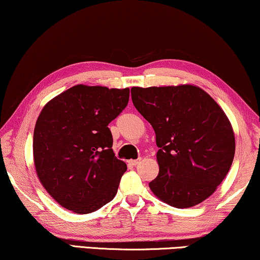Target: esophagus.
<instances>
[{
  "mask_svg": "<svg viewBox=\"0 0 260 260\" xmlns=\"http://www.w3.org/2000/svg\"><path fill=\"white\" fill-rule=\"evenodd\" d=\"M141 162V158H137V160H129L128 161V165L131 166H137Z\"/></svg>",
  "mask_w": 260,
  "mask_h": 260,
  "instance_id": "esophagus-1",
  "label": "esophagus"
}]
</instances>
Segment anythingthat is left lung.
Segmentation results:
<instances>
[{
    "label": "left lung",
    "mask_w": 260,
    "mask_h": 260,
    "mask_svg": "<svg viewBox=\"0 0 260 260\" xmlns=\"http://www.w3.org/2000/svg\"><path fill=\"white\" fill-rule=\"evenodd\" d=\"M132 102L156 135L158 175L149 183L162 202L184 209L210 197L234 161L226 114L195 85L132 87Z\"/></svg>",
    "instance_id": "8db88e82"
}]
</instances>
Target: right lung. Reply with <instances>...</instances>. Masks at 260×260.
Listing matches in <instances>:
<instances>
[{"label": "right lung", "mask_w": 260, "mask_h": 260, "mask_svg": "<svg viewBox=\"0 0 260 260\" xmlns=\"http://www.w3.org/2000/svg\"><path fill=\"white\" fill-rule=\"evenodd\" d=\"M129 88L76 85L43 107L34 131V161L50 196L76 214L111 202L127 166L115 157L108 123L127 106Z\"/></svg>", "instance_id": "obj_1"}]
</instances>
